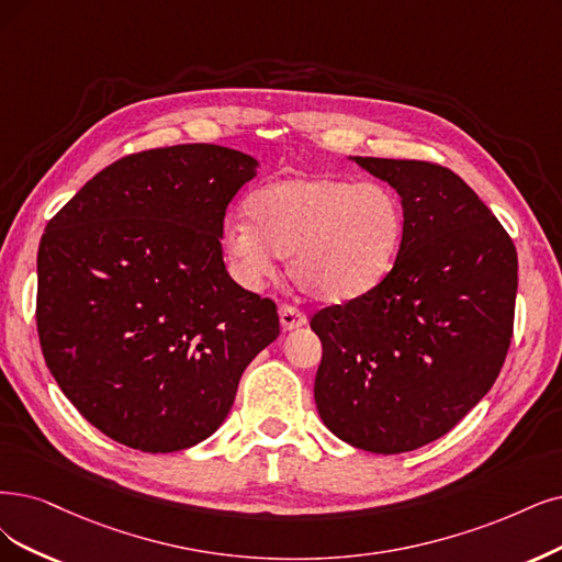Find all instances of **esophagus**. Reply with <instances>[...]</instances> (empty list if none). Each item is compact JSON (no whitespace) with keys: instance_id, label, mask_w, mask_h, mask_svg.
Here are the masks:
<instances>
[{"instance_id":"obj_1","label":"esophagus","mask_w":562,"mask_h":562,"mask_svg":"<svg viewBox=\"0 0 562 562\" xmlns=\"http://www.w3.org/2000/svg\"><path fill=\"white\" fill-rule=\"evenodd\" d=\"M307 317L303 310H299L296 305H289V303H282L280 305V326L282 330H294L299 326H305Z\"/></svg>"}]
</instances>
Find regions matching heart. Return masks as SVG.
I'll return each instance as SVG.
<instances>
[{
    "instance_id": "1",
    "label": "heart",
    "mask_w": 562,
    "mask_h": 562,
    "mask_svg": "<svg viewBox=\"0 0 562 562\" xmlns=\"http://www.w3.org/2000/svg\"><path fill=\"white\" fill-rule=\"evenodd\" d=\"M403 226V207L382 184L307 176L257 190L247 222H228L222 243L247 280L268 276L280 255L301 292L349 301L386 278Z\"/></svg>"
}]
</instances>
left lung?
I'll return each instance as SVG.
<instances>
[{"label": "left lung", "mask_w": 562, "mask_h": 562, "mask_svg": "<svg viewBox=\"0 0 562 562\" xmlns=\"http://www.w3.org/2000/svg\"><path fill=\"white\" fill-rule=\"evenodd\" d=\"M403 199V240L386 278L322 307L315 403L330 432L372 453L442 438L480 403L509 351L516 247L447 166L357 157Z\"/></svg>", "instance_id": "1"}]
</instances>
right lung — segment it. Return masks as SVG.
<instances>
[{"instance_id":"right-lung-1","label":"right lung","mask_w":562,"mask_h":562,"mask_svg":"<svg viewBox=\"0 0 562 562\" xmlns=\"http://www.w3.org/2000/svg\"><path fill=\"white\" fill-rule=\"evenodd\" d=\"M257 161L187 143L113 161L38 243L36 330L65 396L111 440L169 453L213 435L278 305L226 273V205Z\"/></svg>"}]
</instances>
